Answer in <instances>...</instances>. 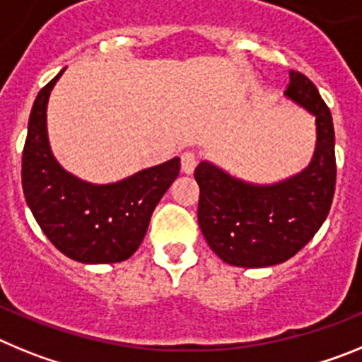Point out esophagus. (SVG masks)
<instances>
[{
  "instance_id": "esophagus-1",
  "label": "esophagus",
  "mask_w": 362,
  "mask_h": 362,
  "mask_svg": "<svg viewBox=\"0 0 362 362\" xmlns=\"http://www.w3.org/2000/svg\"><path fill=\"white\" fill-rule=\"evenodd\" d=\"M197 166V158L196 153L194 152H185L183 156H181V172L187 175H190L192 172L196 170Z\"/></svg>"
}]
</instances>
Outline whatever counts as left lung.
Masks as SVG:
<instances>
[{
	"instance_id": "obj_1",
	"label": "left lung",
	"mask_w": 362,
	"mask_h": 362,
	"mask_svg": "<svg viewBox=\"0 0 362 362\" xmlns=\"http://www.w3.org/2000/svg\"><path fill=\"white\" fill-rule=\"evenodd\" d=\"M284 95L315 116L317 143L305 170L274 185L246 183L209 161L197 165V221L225 263L264 268L284 263L315 235L335 192V134L330 108L305 74L290 70Z\"/></svg>"
}]
</instances>
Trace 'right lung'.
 <instances>
[{
  "label": "right lung",
  "mask_w": 362,
  "mask_h": 362,
  "mask_svg": "<svg viewBox=\"0 0 362 362\" xmlns=\"http://www.w3.org/2000/svg\"><path fill=\"white\" fill-rule=\"evenodd\" d=\"M37 94L28 119L21 183L32 216L66 257L85 264L121 263L139 248L153 209L179 175V158L110 185L69 174L47 136V103L57 79Z\"/></svg>",
  "instance_id": "right-lung-1"
}]
</instances>
